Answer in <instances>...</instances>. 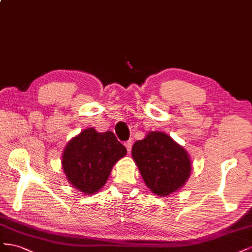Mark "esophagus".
Listing matches in <instances>:
<instances>
[{
    "mask_svg": "<svg viewBox=\"0 0 252 252\" xmlns=\"http://www.w3.org/2000/svg\"><path fill=\"white\" fill-rule=\"evenodd\" d=\"M132 143H133V142H132V140H131V139L125 142V146H126V150H127V152H131V149H132Z\"/></svg>",
    "mask_w": 252,
    "mask_h": 252,
    "instance_id": "esophagus-1",
    "label": "esophagus"
}]
</instances>
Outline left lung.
Returning <instances> with one entry per match:
<instances>
[{"label": "left lung", "mask_w": 252, "mask_h": 252, "mask_svg": "<svg viewBox=\"0 0 252 252\" xmlns=\"http://www.w3.org/2000/svg\"><path fill=\"white\" fill-rule=\"evenodd\" d=\"M132 156L143 181L153 193L166 196L184 186L191 172L185 149L161 132H151L136 141Z\"/></svg>", "instance_id": "8db88e82"}]
</instances>
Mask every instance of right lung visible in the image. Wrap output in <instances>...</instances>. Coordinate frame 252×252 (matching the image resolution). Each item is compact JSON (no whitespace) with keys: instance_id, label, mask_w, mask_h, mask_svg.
<instances>
[{"instance_id":"1","label":"right lung","mask_w":252,"mask_h":252,"mask_svg":"<svg viewBox=\"0 0 252 252\" xmlns=\"http://www.w3.org/2000/svg\"><path fill=\"white\" fill-rule=\"evenodd\" d=\"M126 154L114 133L86 128L71 139L64 150L62 166L69 183L86 194L104 186L113 166Z\"/></svg>"}]
</instances>
